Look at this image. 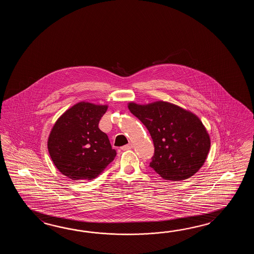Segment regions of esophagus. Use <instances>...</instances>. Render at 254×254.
Returning a JSON list of instances; mask_svg holds the SVG:
<instances>
[{
	"mask_svg": "<svg viewBox=\"0 0 254 254\" xmlns=\"http://www.w3.org/2000/svg\"><path fill=\"white\" fill-rule=\"evenodd\" d=\"M131 148V145L130 144H127V145L123 146V147H121V149L123 150V151H126V150H129Z\"/></svg>",
	"mask_w": 254,
	"mask_h": 254,
	"instance_id": "esophagus-1",
	"label": "esophagus"
}]
</instances>
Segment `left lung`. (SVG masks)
Here are the masks:
<instances>
[{
    "instance_id": "1",
    "label": "left lung",
    "mask_w": 254,
    "mask_h": 254,
    "mask_svg": "<svg viewBox=\"0 0 254 254\" xmlns=\"http://www.w3.org/2000/svg\"><path fill=\"white\" fill-rule=\"evenodd\" d=\"M129 112L145 125L154 145L150 167L162 179L183 181L205 162L211 140L200 119L166 102L129 103Z\"/></svg>"
}]
</instances>
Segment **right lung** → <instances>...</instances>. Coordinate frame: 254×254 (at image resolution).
<instances>
[{"instance_id": "obj_1", "label": "right lung", "mask_w": 254, "mask_h": 254, "mask_svg": "<svg viewBox=\"0 0 254 254\" xmlns=\"http://www.w3.org/2000/svg\"><path fill=\"white\" fill-rule=\"evenodd\" d=\"M107 108L77 103L53 127L48 139L50 156L60 172L70 180L97 178L116 156L108 136L98 127Z\"/></svg>"}]
</instances>
